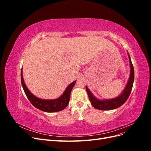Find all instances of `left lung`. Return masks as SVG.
Here are the masks:
<instances>
[{
    "mask_svg": "<svg viewBox=\"0 0 151 151\" xmlns=\"http://www.w3.org/2000/svg\"><path fill=\"white\" fill-rule=\"evenodd\" d=\"M128 54H129V53H128ZM129 58L130 65V74L129 79L126 85L125 89L123 90L122 93L119 96L110 99L99 100L96 98L93 93L91 92L88 87L86 86V89L87 91V93H88L90 102L94 108L97 109H101V110H111V109H116L121 106L129 98L134 81V68L133 65H132L129 54Z\"/></svg>",
    "mask_w": 151,
    "mask_h": 151,
    "instance_id": "obj_1",
    "label": "left lung"
}]
</instances>
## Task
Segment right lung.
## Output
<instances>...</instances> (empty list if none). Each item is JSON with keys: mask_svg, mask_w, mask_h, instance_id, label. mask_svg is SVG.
<instances>
[{"mask_svg": "<svg viewBox=\"0 0 151 151\" xmlns=\"http://www.w3.org/2000/svg\"><path fill=\"white\" fill-rule=\"evenodd\" d=\"M21 80L24 93L31 103L40 110L50 113L62 111L67 106L68 103H69L71 91L76 84V81H74L68 85L60 97L55 99L47 100L36 97L27 88L23 77H22V68H21Z\"/></svg>", "mask_w": 151, "mask_h": 151, "instance_id": "add662e5", "label": "right lung"}]
</instances>
